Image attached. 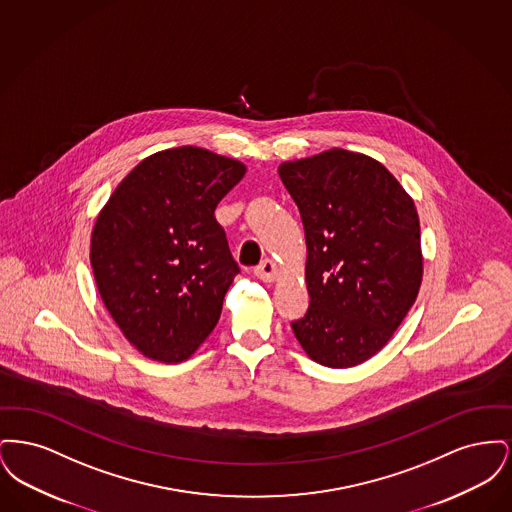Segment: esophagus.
<instances>
[{
  "label": "esophagus",
  "instance_id": "esophagus-1",
  "mask_svg": "<svg viewBox=\"0 0 512 512\" xmlns=\"http://www.w3.org/2000/svg\"><path fill=\"white\" fill-rule=\"evenodd\" d=\"M255 276H257V278H261L263 282H274V280H276V276H278V267H276V263H274V261L265 259L259 267L255 268Z\"/></svg>",
  "mask_w": 512,
  "mask_h": 512
}]
</instances>
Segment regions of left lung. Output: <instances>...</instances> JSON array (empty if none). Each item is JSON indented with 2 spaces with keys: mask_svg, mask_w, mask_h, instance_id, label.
Instances as JSON below:
<instances>
[{
  "mask_svg": "<svg viewBox=\"0 0 512 512\" xmlns=\"http://www.w3.org/2000/svg\"><path fill=\"white\" fill-rule=\"evenodd\" d=\"M299 207L309 311L293 334L315 363L349 368L374 357L422 284L413 197L380 161L332 147L278 167Z\"/></svg>",
  "mask_w": 512,
  "mask_h": 512,
  "instance_id": "1",
  "label": "left lung"
}]
</instances>
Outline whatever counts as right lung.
<instances>
[{"instance_id":"obj_1","label":"right lung","mask_w":512,"mask_h":512,"mask_svg":"<svg viewBox=\"0 0 512 512\" xmlns=\"http://www.w3.org/2000/svg\"><path fill=\"white\" fill-rule=\"evenodd\" d=\"M247 169L195 146L138 163L99 211L90 263L124 338L159 363H182L219 322L240 267L215 209Z\"/></svg>"}]
</instances>
